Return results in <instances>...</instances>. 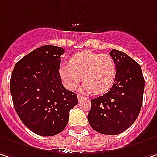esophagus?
I'll list each match as a JSON object with an SVG mask.
<instances>
[{"label":"esophagus","instance_id":"esophagus-1","mask_svg":"<svg viewBox=\"0 0 157 157\" xmlns=\"http://www.w3.org/2000/svg\"><path fill=\"white\" fill-rule=\"evenodd\" d=\"M77 99H78L79 101H82V100L84 99V97L82 96V95H80V94H78V95H77Z\"/></svg>","mask_w":157,"mask_h":157}]
</instances>
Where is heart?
Returning a JSON list of instances; mask_svg holds the SVG:
<instances>
[{
    "label": "heart",
    "mask_w": 157,
    "mask_h": 157,
    "mask_svg": "<svg viewBox=\"0 0 157 157\" xmlns=\"http://www.w3.org/2000/svg\"><path fill=\"white\" fill-rule=\"evenodd\" d=\"M59 75L64 86L74 90L79 82H85L82 90L103 93L110 89L117 76V65L114 59L107 54L84 51L73 56L69 64H62Z\"/></svg>",
    "instance_id": "1"
}]
</instances>
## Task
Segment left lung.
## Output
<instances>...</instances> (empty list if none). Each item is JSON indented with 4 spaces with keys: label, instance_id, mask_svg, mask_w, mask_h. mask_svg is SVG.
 <instances>
[{
    "label": "left lung",
    "instance_id": "obj_1",
    "mask_svg": "<svg viewBox=\"0 0 157 157\" xmlns=\"http://www.w3.org/2000/svg\"><path fill=\"white\" fill-rule=\"evenodd\" d=\"M109 56L117 65V76L107 93L92 99L88 121L95 131L118 135L136 120L143 102L145 79L140 65L127 54L112 49Z\"/></svg>",
    "mask_w": 157,
    "mask_h": 157
}]
</instances>
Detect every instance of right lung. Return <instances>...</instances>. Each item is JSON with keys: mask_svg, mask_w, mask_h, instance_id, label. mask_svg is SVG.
<instances>
[{"mask_svg": "<svg viewBox=\"0 0 157 157\" xmlns=\"http://www.w3.org/2000/svg\"><path fill=\"white\" fill-rule=\"evenodd\" d=\"M64 49L43 46L15 64L10 94L23 124L35 134L55 136L64 130L69 111L78 103L76 94L64 87L59 75Z\"/></svg>", "mask_w": 157, "mask_h": 157, "instance_id": "1", "label": "right lung"}]
</instances>
